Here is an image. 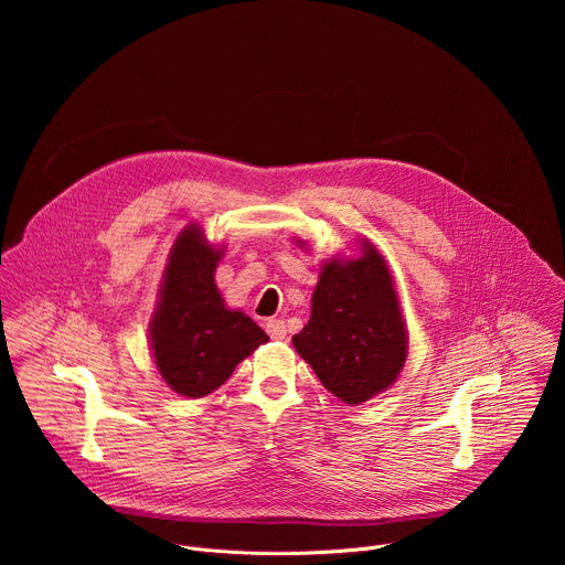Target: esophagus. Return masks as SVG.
I'll return each instance as SVG.
<instances>
[{"mask_svg": "<svg viewBox=\"0 0 565 565\" xmlns=\"http://www.w3.org/2000/svg\"><path fill=\"white\" fill-rule=\"evenodd\" d=\"M266 331L273 340H284L286 338V321L284 319H268Z\"/></svg>", "mask_w": 565, "mask_h": 565, "instance_id": "34e87169", "label": "esophagus"}]
</instances>
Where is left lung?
<instances>
[{
	"label": "left lung",
	"instance_id": "left-lung-1",
	"mask_svg": "<svg viewBox=\"0 0 565 565\" xmlns=\"http://www.w3.org/2000/svg\"><path fill=\"white\" fill-rule=\"evenodd\" d=\"M360 244L358 259L321 266L310 319L292 338L319 382L347 405H362L386 391L405 366L409 347L388 266L371 241Z\"/></svg>",
	"mask_w": 565,
	"mask_h": 565
}]
</instances>
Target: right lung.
Returning a JSON list of instances; mask_svg holds the SVG:
<instances>
[{
  "mask_svg": "<svg viewBox=\"0 0 565 565\" xmlns=\"http://www.w3.org/2000/svg\"><path fill=\"white\" fill-rule=\"evenodd\" d=\"M223 248L210 246L192 223L174 241L149 342L158 373L185 397L216 391L268 335L241 310H230L214 284Z\"/></svg>",
  "mask_w": 565,
  "mask_h": 565,
  "instance_id": "obj_1",
  "label": "right lung"
}]
</instances>
